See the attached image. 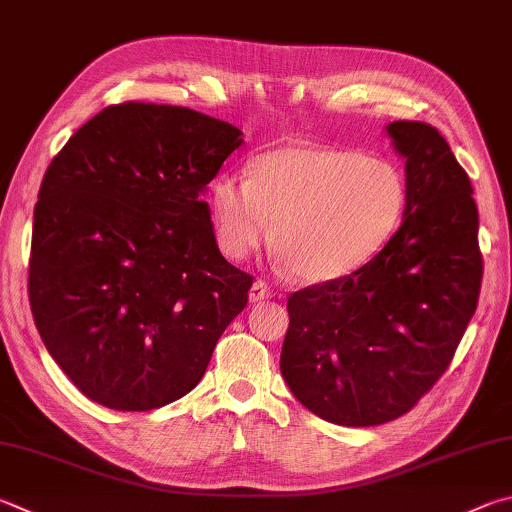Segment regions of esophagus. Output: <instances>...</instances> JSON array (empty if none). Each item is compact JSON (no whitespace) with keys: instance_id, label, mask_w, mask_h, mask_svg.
I'll return each mask as SVG.
<instances>
[{"instance_id":"34e87169","label":"esophagus","mask_w":512,"mask_h":512,"mask_svg":"<svg viewBox=\"0 0 512 512\" xmlns=\"http://www.w3.org/2000/svg\"><path fill=\"white\" fill-rule=\"evenodd\" d=\"M273 295V291L271 288H268V284L266 282H262V280H257V282H253V286H250V291H248V300L250 302H264V300H268V297Z\"/></svg>"}]
</instances>
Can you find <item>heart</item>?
<instances>
[{
  "label": "heart",
  "mask_w": 512,
  "mask_h": 512,
  "mask_svg": "<svg viewBox=\"0 0 512 512\" xmlns=\"http://www.w3.org/2000/svg\"><path fill=\"white\" fill-rule=\"evenodd\" d=\"M405 203V176L392 161L318 145L259 154L248 179L224 174L210 188L228 257L244 259L273 237L284 264L311 284L365 266L396 232Z\"/></svg>",
  "instance_id": "obj_1"
}]
</instances>
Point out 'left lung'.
Here are the masks:
<instances>
[{
	"label": "left lung",
	"instance_id": "left-lung-1",
	"mask_svg": "<svg viewBox=\"0 0 512 512\" xmlns=\"http://www.w3.org/2000/svg\"><path fill=\"white\" fill-rule=\"evenodd\" d=\"M405 159L403 224L347 277L288 297L280 369L306 410L367 427L410 412L448 369L481 288L468 174L432 125H385Z\"/></svg>",
	"mask_w": 512,
	"mask_h": 512
}]
</instances>
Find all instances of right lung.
Listing matches in <instances>:
<instances>
[{"mask_svg": "<svg viewBox=\"0 0 512 512\" xmlns=\"http://www.w3.org/2000/svg\"><path fill=\"white\" fill-rule=\"evenodd\" d=\"M244 143L188 107L123 102L51 161L33 215L29 300L82 394L145 412L197 387L253 277L219 253L203 188Z\"/></svg>", "mask_w": 512, "mask_h": 512, "instance_id": "add662e5", "label": "right lung"}]
</instances>
